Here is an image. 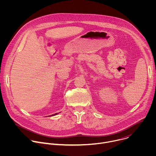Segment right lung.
<instances>
[{"mask_svg": "<svg viewBox=\"0 0 156 156\" xmlns=\"http://www.w3.org/2000/svg\"><path fill=\"white\" fill-rule=\"evenodd\" d=\"M57 114H53V115H57Z\"/></svg>", "mask_w": 156, "mask_h": 156, "instance_id": "right-lung-1", "label": "right lung"}]
</instances>
